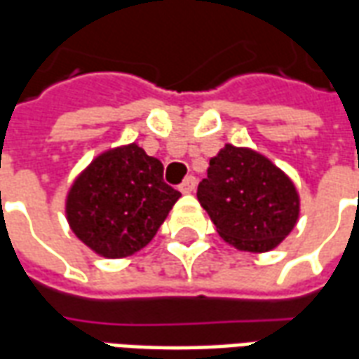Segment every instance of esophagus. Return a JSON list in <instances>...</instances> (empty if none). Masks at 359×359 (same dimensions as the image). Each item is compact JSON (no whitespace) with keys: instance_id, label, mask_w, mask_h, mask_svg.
I'll list each match as a JSON object with an SVG mask.
<instances>
[{"instance_id":"obj_1","label":"esophagus","mask_w":359,"mask_h":359,"mask_svg":"<svg viewBox=\"0 0 359 359\" xmlns=\"http://www.w3.org/2000/svg\"><path fill=\"white\" fill-rule=\"evenodd\" d=\"M196 184H198V180H196V177H192V175H188L187 179L182 180V184L179 187V190L182 192V194H190V192H194L196 190Z\"/></svg>"}]
</instances>
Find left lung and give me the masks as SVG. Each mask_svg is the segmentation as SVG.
I'll list each match as a JSON object with an SVG mask.
<instances>
[{
    "label": "left lung",
    "instance_id": "8db88e82",
    "mask_svg": "<svg viewBox=\"0 0 359 359\" xmlns=\"http://www.w3.org/2000/svg\"><path fill=\"white\" fill-rule=\"evenodd\" d=\"M198 200L219 236L244 252H267L292 231L300 203L292 180L252 149L226 144L211 157Z\"/></svg>",
    "mask_w": 359,
    "mask_h": 359
}]
</instances>
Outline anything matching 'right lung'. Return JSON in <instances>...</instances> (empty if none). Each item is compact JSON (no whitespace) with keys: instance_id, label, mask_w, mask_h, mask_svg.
<instances>
[{"instance_id":"1","label":"right lung","mask_w":359,"mask_h":359,"mask_svg":"<svg viewBox=\"0 0 359 359\" xmlns=\"http://www.w3.org/2000/svg\"><path fill=\"white\" fill-rule=\"evenodd\" d=\"M179 190L163 180V165L136 144L95 157L67 198L73 233L103 257L133 256L159 231Z\"/></svg>"}]
</instances>
